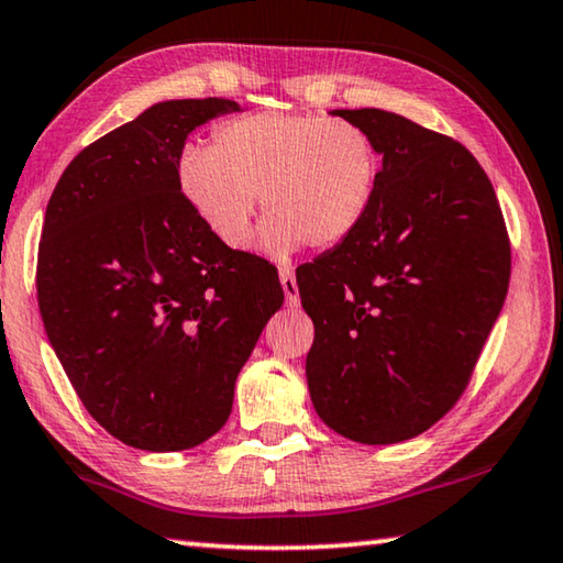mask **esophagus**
<instances>
[{
    "label": "esophagus",
    "instance_id": "34e87169",
    "mask_svg": "<svg viewBox=\"0 0 563 563\" xmlns=\"http://www.w3.org/2000/svg\"><path fill=\"white\" fill-rule=\"evenodd\" d=\"M279 279H282L284 299H287L289 307H297V303H299V287H297V279H294V272L289 269V266L279 269Z\"/></svg>",
    "mask_w": 563,
    "mask_h": 563
}]
</instances>
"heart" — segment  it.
I'll list each match as a JSON object with an SVG mask.
<instances>
[{
  "instance_id": "obj_1",
  "label": "heart",
  "mask_w": 563,
  "mask_h": 563,
  "mask_svg": "<svg viewBox=\"0 0 563 563\" xmlns=\"http://www.w3.org/2000/svg\"><path fill=\"white\" fill-rule=\"evenodd\" d=\"M382 154L346 119L256 112L224 122L211 146L187 144L177 156L184 199L227 249H244L256 201H264L260 244L289 256L301 244L329 249L352 236L374 205Z\"/></svg>"
}]
</instances>
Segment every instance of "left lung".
I'll list each match as a JSON object with an SVG mask.
<instances>
[{"label": "left lung", "instance_id": "1", "mask_svg": "<svg viewBox=\"0 0 563 563\" xmlns=\"http://www.w3.org/2000/svg\"><path fill=\"white\" fill-rule=\"evenodd\" d=\"M331 114L366 129L382 177L362 227L297 269L309 394L336 434L396 444L464 394L509 289V234L464 144L384 109Z\"/></svg>", "mask_w": 563, "mask_h": 563}]
</instances>
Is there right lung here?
<instances>
[{"label":"right lung","mask_w":563,"mask_h":563,"mask_svg":"<svg viewBox=\"0 0 563 563\" xmlns=\"http://www.w3.org/2000/svg\"><path fill=\"white\" fill-rule=\"evenodd\" d=\"M232 112V99L159 101L74 156L44 214V331L85 409L126 446L214 437L284 301L272 264L221 246L177 181L189 132Z\"/></svg>","instance_id":"1"}]
</instances>
